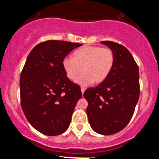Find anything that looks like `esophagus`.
<instances>
[{
  "label": "esophagus",
  "mask_w": 159,
  "mask_h": 159,
  "mask_svg": "<svg viewBox=\"0 0 159 159\" xmlns=\"http://www.w3.org/2000/svg\"><path fill=\"white\" fill-rule=\"evenodd\" d=\"M81 90L82 94H84V91H85V88H84V87H81Z\"/></svg>",
  "instance_id": "esophagus-1"
}]
</instances>
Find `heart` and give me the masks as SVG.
Returning <instances> with one entry per match:
<instances>
[{
	"label": "heart",
	"instance_id": "obj_1",
	"mask_svg": "<svg viewBox=\"0 0 159 159\" xmlns=\"http://www.w3.org/2000/svg\"><path fill=\"white\" fill-rule=\"evenodd\" d=\"M114 63L112 50L98 46H84L74 52V58L66 57L62 61L63 70L70 80L77 78L78 84L87 86L101 83L108 77Z\"/></svg>",
	"mask_w": 159,
	"mask_h": 159
}]
</instances>
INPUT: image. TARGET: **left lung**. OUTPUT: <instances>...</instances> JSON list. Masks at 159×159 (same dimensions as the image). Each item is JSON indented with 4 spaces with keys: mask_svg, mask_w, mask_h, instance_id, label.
<instances>
[{
    "mask_svg": "<svg viewBox=\"0 0 159 159\" xmlns=\"http://www.w3.org/2000/svg\"><path fill=\"white\" fill-rule=\"evenodd\" d=\"M114 54L111 73L84 96L88 102L87 114L94 132L110 135L123 129L132 119L140 96L139 70L129 51L112 41H102Z\"/></svg>",
    "mask_w": 159,
    "mask_h": 159,
    "instance_id": "1",
    "label": "left lung"
}]
</instances>
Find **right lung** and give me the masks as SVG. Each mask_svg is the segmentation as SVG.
<instances>
[{"label": "right lung", "mask_w": 159, "mask_h": 159, "mask_svg": "<svg viewBox=\"0 0 159 159\" xmlns=\"http://www.w3.org/2000/svg\"><path fill=\"white\" fill-rule=\"evenodd\" d=\"M81 45L48 40L36 45L27 57L20 76L21 108L30 125L42 134L58 135L69 126L82 93L81 87L66 77L62 61Z\"/></svg>", "instance_id": "add662e5"}]
</instances>
